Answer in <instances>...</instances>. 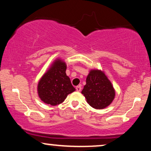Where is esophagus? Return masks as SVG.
Segmentation results:
<instances>
[{"label": "esophagus", "instance_id": "esophagus-1", "mask_svg": "<svg viewBox=\"0 0 151 151\" xmlns=\"http://www.w3.org/2000/svg\"><path fill=\"white\" fill-rule=\"evenodd\" d=\"M76 91H78V92L80 91H81V89H82L81 86H76Z\"/></svg>", "mask_w": 151, "mask_h": 151}]
</instances>
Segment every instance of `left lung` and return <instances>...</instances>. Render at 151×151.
<instances>
[{
    "label": "left lung",
    "instance_id": "obj_1",
    "mask_svg": "<svg viewBox=\"0 0 151 151\" xmlns=\"http://www.w3.org/2000/svg\"><path fill=\"white\" fill-rule=\"evenodd\" d=\"M82 93L91 106L102 109L109 106L114 100L115 92L110 80L100 70H91Z\"/></svg>",
    "mask_w": 151,
    "mask_h": 151
}]
</instances>
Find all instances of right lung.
<instances>
[{"mask_svg":"<svg viewBox=\"0 0 151 151\" xmlns=\"http://www.w3.org/2000/svg\"><path fill=\"white\" fill-rule=\"evenodd\" d=\"M66 63L58 58L41 78L38 84V94L45 104L51 106L61 104L68 95L76 91L66 74Z\"/></svg>","mask_w":151,"mask_h":151,"instance_id":"obj_1","label":"right lung"}]
</instances>
